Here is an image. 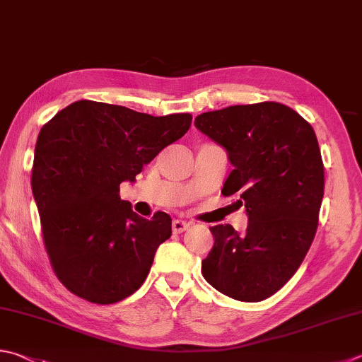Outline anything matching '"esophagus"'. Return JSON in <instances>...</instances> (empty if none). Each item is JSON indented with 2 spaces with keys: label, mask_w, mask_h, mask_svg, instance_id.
Wrapping results in <instances>:
<instances>
[{
  "label": "esophagus",
  "mask_w": 362,
  "mask_h": 362,
  "mask_svg": "<svg viewBox=\"0 0 362 362\" xmlns=\"http://www.w3.org/2000/svg\"><path fill=\"white\" fill-rule=\"evenodd\" d=\"M189 228V223L186 221H181V219H175L172 222V230L175 233H182V231H186Z\"/></svg>",
  "instance_id": "obj_1"
}]
</instances>
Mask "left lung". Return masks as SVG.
I'll return each mask as SVG.
<instances>
[{
  "label": "left lung",
  "mask_w": 362,
  "mask_h": 362,
  "mask_svg": "<svg viewBox=\"0 0 362 362\" xmlns=\"http://www.w3.org/2000/svg\"><path fill=\"white\" fill-rule=\"evenodd\" d=\"M233 163L222 195H236L247 230L214 225V245L202 262L206 281L238 301L258 303L301 266L318 227L325 167L312 126L279 102L231 105L195 118Z\"/></svg>",
  "instance_id": "8db88e82"
}]
</instances>
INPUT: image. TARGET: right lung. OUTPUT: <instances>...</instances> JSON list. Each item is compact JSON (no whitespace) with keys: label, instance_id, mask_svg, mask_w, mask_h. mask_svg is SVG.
<instances>
[{"label":"right lung","instance_id":"right-lung-1","mask_svg":"<svg viewBox=\"0 0 362 362\" xmlns=\"http://www.w3.org/2000/svg\"><path fill=\"white\" fill-rule=\"evenodd\" d=\"M192 115L153 117L127 107L77 100L40 129L31 189L50 264L59 282L94 304H113L145 282L172 217L151 219L121 200L163 148L189 131Z\"/></svg>","mask_w":362,"mask_h":362}]
</instances>
